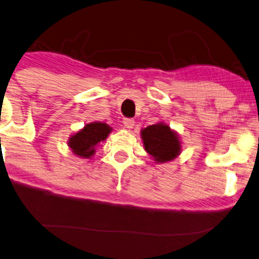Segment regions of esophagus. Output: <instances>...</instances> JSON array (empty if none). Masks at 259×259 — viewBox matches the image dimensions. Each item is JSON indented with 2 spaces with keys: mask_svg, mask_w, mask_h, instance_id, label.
<instances>
[{
  "mask_svg": "<svg viewBox=\"0 0 259 259\" xmlns=\"http://www.w3.org/2000/svg\"><path fill=\"white\" fill-rule=\"evenodd\" d=\"M123 124L126 129H133L134 125H135V120L133 118H123Z\"/></svg>",
  "mask_w": 259,
  "mask_h": 259,
  "instance_id": "esophagus-1",
  "label": "esophagus"
}]
</instances>
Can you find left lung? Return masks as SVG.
<instances>
[{
  "instance_id": "left-lung-1",
  "label": "left lung",
  "mask_w": 259,
  "mask_h": 259,
  "mask_svg": "<svg viewBox=\"0 0 259 259\" xmlns=\"http://www.w3.org/2000/svg\"><path fill=\"white\" fill-rule=\"evenodd\" d=\"M145 149L158 162L173 160L181 153V141L166 124L147 126L141 132Z\"/></svg>"
}]
</instances>
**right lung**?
Segmentation results:
<instances>
[{"instance_id":"obj_1","label":"right lung","mask_w":259,"mask_h":259,"mask_svg":"<svg viewBox=\"0 0 259 259\" xmlns=\"http://www.w3.org/2000/svg\"><path fill=\"white\" fill-rule=\"evenodd\" d=\"M111 127L105 123H91L84 125L82 130L70 137L69 147L73 153L81 158H91L96 152V146L109 136Z\"/></svg>"}]
</instances>
